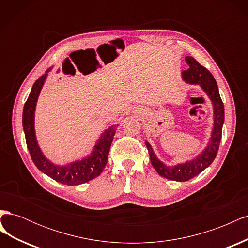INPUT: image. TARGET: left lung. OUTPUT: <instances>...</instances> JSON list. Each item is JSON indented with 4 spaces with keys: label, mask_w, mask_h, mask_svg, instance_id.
Wrapping results in <instances>:
<instances>
[{
    "label": "left lung",
    "mask_w": 248,
    "mask_h": 248,
    "mask_svg": "<svg viewBox=\"0 0 248 248\" xmlns=\"http://www.w3.org/2000/svg\"><path fill=\"white\" fill-rule=\"evenodd\" d=\"M186 63L188 64V69L184 70L183 78L189 84L200 85L202 90L208 94L209 98L212 100L214 109V127L212 131V137L210 139L207 148L201 153L196 159L187 161L182 164H178L176 167H167L158 160L155 156L151 146L146 141V146L150 155V160L153 168L158 174L164 178L174 180V181L185 182L191 178L198 176L199 174L208 168L213 162L219 149V144L222 133V124L224 121V108L223 102L220 98L218 87L216 80L206 67L201 65L196 59L192 57L185 58Z\"/></svg>",
    "instance_id": "left-lung-1"
}]
</instances>
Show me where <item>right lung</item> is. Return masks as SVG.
I'll use <instances>...</instances> for the list:
<instances>
[{
  "mask_svg": "<svg viewBox=\"0 0 248 248\" xmlns=\"http://www.w3.org/2000/svg\"><path fill=\"white\" fill-rule=\"evenodd\" d=\"M49 70L50 68L34 82L31 93H30L25 103L24 111H22V126H24L27 147L35 166L44 174L56 180L57 182L65 185H79L98 177L103 169L106 168L117 126L115 125L109 127L108 130L102 133L94 148L93 153L88 158L70 163L65 167H59L49 162L40 151L34 130V112L37 98H38L44 79H46Z\"/></svg>",
  "mask_w": 248,
  "mask_h": 248,
  "instance_id": "right-lung-1",
  "label": "right lung"
}]
</instances>
